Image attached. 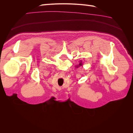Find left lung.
I'll return each instance as SVG.
<instances>
[{
    "mask_svg": "<svg viewBox=\"0 0 133 133\" xmlns=\"http://www.w3.org/2000/svg\"><path fill=\"white\" fill-rule=\"evenodd\" d=\"M83 62H82V60H80V63L79 64V65L76 66V68H78L79 66H83Z\"/></svg>",
    "mask_w": 133,
    "mask_h": 133,
    "instance_id": "8db88e82",
    "label": "left lung"
}]
</instances>
